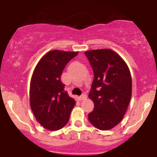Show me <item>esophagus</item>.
I'll use <instances>...</instances> for the list:
<instances>
[{"mask_svg":"<svg viewBox=\"0 0 157 157\" xmlns=\"http://www.w3.org/2000/svg\"><path fill=\"white\" fill-rule=\"evenodd\" d=\"M86 98H87L86 94H83L82 95L80 96V97H79V99L81 100V101H83V100H86Z\"/></svg>","mask_w":157,"mask_h":157,"instance_id":"obj_1","label":"esophagus"}]
</instances>
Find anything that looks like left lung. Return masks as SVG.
Wrapping results in <instances>:
<instances>
[{"mask_svg": "<svg viewBox=\"0 0 157 157\" xmlns=\"http://www.w3.org/2000/svg\"><path fill=\"white\" fill-rule=\"evenodd\" d=\"M94 70L89 94L94 109L88 115L93 125L101 130L118 125L125 115L132 94L130 70L123 58L109 48L85 52Z\"/></svg>", "mask_w": 157, "mask_h": 157, "instance_id": "1", "label": "left lung"}]
</instances>
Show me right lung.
I'll return each mask as SVG.
<instances>
[{
    "label": "right lung",
    "mask_w": 157,
    "mask_h": 157,
    "mask_svg": "<svg viewBox=\"0 0 157 157\" xmlns=\"http://www.w3.org/2000/svg\"><path fill=\"white\" fill-rule=\"evenodd\" d=\"M78 52L52 50L36 65L30 86V105L38 123L48 130H57L66 125L75 101L70 98L60 76L67 63Z\"/></svg>",
    "instance_id": "add662e5"
}]
</instances>
